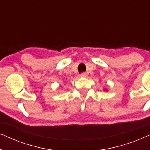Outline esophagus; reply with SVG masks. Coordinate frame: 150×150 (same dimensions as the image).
<instances>
[{
	"instance_id": "1",
	"label": "esophagus",
	"mask_w": 150,
	"mask_h": 150,
	"mask_svg": "<svg viewBox=\"0 0 150 150\" xmlns=\"http://www.w3.org/2000/svg\"><path fill=\"white\" fill-rule=\"evenodd\" d=\"M80 76L81 77H87V74L86 73H81V74H80Z\"/></svg>"
}]
</instances>
